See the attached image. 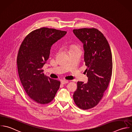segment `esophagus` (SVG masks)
<instances>
[{
  "label": "esophagus",
  "instance_id": "esophagus-1",
  "mask_svg": "<svg viewBox=\"0 0 132 132\" xmlns=\"http://www.w3.org/2000/svg\"><path fill=\"white\" fill-rule=\"evenodd\" d=\"M69 82V81L67 80H62L61 81V84H68Z\"/></svg>",
  "mask_w": 132,
  "mask_h": 132
}]
</instances>
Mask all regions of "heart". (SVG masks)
Masks as SVG:
<instances>
[{"instance_id": "b5f03b06", "label": "heart", "mask_w": 132, "mask_h": 132, "mask_svg": "<svg viewBox=\"0 0 132 132\" xmlns=\"http://www.w3.org/2000/svg\"><path fill=\"white\" fill-rule=\"evenodd\" d=\"M77 48L78 47L75 45H71L70 47V51L72 50H73V49H75V48Z\"/></svg>"}]
</instances>
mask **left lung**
<instances>
[{
  "label": "left lung",
  "instance_id": "left-lung-1",
  "mask_svg": "<svg viewBox=\"0 0 132 132\" xmlns=\"http://www.w3.org/2000/svg\"><path fill=\"white\" fill-rule=\"evenodd\" d=\"M75 35L84 44V61L88 82L78 81L73 94L77 106L87 110L97 105L107 89L112 75V59L109 43L98 29H74Z\"/></svg>",
  "mask_w": 132,
  "mask_h": 132
}]
</instances>
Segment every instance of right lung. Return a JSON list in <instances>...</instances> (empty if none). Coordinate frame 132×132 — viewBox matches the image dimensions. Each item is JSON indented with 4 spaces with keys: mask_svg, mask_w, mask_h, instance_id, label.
I'll return each mask as SVG.
<instances>
[{
    "mask_svg": "<svg viewBox=\"0 0 132 132\" xmlns=\"http://www.w3.org/2000/svg\"><path fill=\"white\" fill-rule=\"evenodd\" d=\"M66 34L42 27L29 33L20 46L16 61L20 79L27 95L37 103H50L59 88L60 82L47 77L42 69L49 58L52 45Z\"/></svg>",
    "mask_w": 132,
    "mask_h": 132,
    "instance_id": "1",
    "label": "right lung"
}]
</instances>
